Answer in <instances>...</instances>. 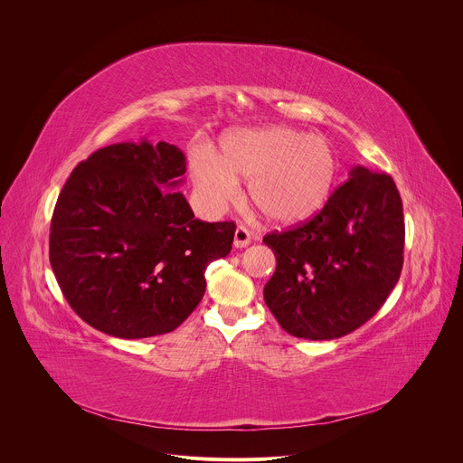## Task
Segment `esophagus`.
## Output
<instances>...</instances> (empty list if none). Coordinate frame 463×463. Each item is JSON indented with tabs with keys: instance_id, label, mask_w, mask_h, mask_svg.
Segmentation results:
<instances>
[{
	"instance_id": "esophagus-1",
	"label": "esophagus",
	"mask_w": 463,
	"mask_h": 463,
	"mask_svg": "<svg viewBox=\"0 0 463 463\" xmlns=\"http://www.w3.org/2000/svg\"><path fill=\"white\" fill-rule=\"evenodd\" d=\"M249 243H250V232L245 227L238 225L234 231V247L241 249V247H247Z\"/></svg>"
}]
</instances>
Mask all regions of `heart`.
Wrapping results in <instances>:
<instances>
[{
    "mask_svg": "<svg viewBox=\"0 0 463 463\" xmlns=\"http://www.w3.org/2000/svg\"><path fill=\"white\" fill-rule=\"evenodd\" d=\"M339 170V156L326 137L284 126L234 131L222 143L220 159L202 152L192 161L194 184L209 211H223L240 195L238 181H249L250 203L277 225L315 216Z\"/></svg>",
    "mask_w": 463,
    "mask_h": 463,
    "instance_id": "heart-1",
    "label": "heart"
}]
</instances>
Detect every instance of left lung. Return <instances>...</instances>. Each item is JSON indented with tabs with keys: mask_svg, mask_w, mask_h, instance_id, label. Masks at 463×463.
Instances as JSON below:
<instances>
[{
	"mask_svg": "<svg viewBox=\"0 0 463 463\" xmlns=\"http://www.w3.org/2000/svg\"><path fill=\"white\" fill-rule=\"evenodd\" d=\"M277 269L263 298L293 337L339 339L370 320L403 268V203L388 174L355 166L324 209L263 236Z\"/></svg>",
	"mask_w": 463,
	"mask_h": 463,
	"instance_id": "1",
	"label": "left lung"
}]
</instances>
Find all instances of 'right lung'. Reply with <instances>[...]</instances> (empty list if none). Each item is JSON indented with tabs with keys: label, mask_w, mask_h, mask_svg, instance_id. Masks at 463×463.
Here are the masks:
<instances>
[{
	"label": "right lung",
	"mask_w": 463,
	"mask_h": 463,
	"mask_svg": "<svg viewBox=\"0 0 463 463\" xmlns=\"http://www.w3.org/2000/svg\"><path fill=\"white\" fill-rule=\"evenodd\" d=\"M184 154L168 143L97 150L65 181L51 220L49 260L73 311L118 339L175 329L205 295V269L232 249V222L195 220Z\"/></svg>",
	"instance_id": "1"
}]
</instances>
